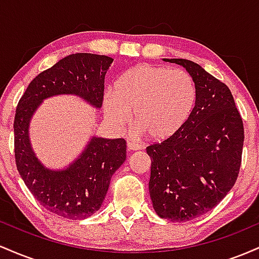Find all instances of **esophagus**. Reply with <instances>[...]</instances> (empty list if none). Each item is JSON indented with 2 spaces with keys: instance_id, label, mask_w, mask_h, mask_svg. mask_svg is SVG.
<instances>
[{
  "instance_id": "esophagus-1",
  "label": "esophagus",
  "mask_w": 259,
  "mask_h": 259,
  "mask_svg": "<svg viewBox=\"0 0 259 259\" xmlns=\"http://www.w3.org/2000/svg\"><path fill=\"white\" fill-rule=\"evenodd\" d=\"M142 146L138 142L135 141H129L127 142V150L129 151H138V150H141Z\"/></svg>"
}]
</instances>
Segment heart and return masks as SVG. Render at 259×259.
I'll return each instance as SVG.
<instances>
[{"label":"heart","instance_id":"heart-1","mask_svg":"<svg viewBox=\"0 0 259 259\" xmlns=\"http://www.w3.org/2000/svg\"><path fill=\"white\" fill-rule=\"evenodd\" d=\"M197 89L185 70L164 65L140 64L115 81L103 108L111 123L120 125L134 113L138 132L153 141L174 136L191 117Z\"/></svg>","mask_w":259,"mask_h":259}]
</instances>
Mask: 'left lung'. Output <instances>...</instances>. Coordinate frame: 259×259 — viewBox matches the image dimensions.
<instances>
[{"instance_id":"obj_1","label":"left lung","mask_w":259,"mask_h":259,"mask_svg":"<svg viewBox=\"0 0 259 259\" xmlns=\"http://www.w3.org/2000/svg\"><path fill=\"white\" fill-rule=\"evenodd\" d=\"M186 68L197 89L191 117L174 136L146 148L148 189L160 218L187 222L221 202L241 167L242 118L224 82L187 59H164Z\"/></svg>"}]
</instances>
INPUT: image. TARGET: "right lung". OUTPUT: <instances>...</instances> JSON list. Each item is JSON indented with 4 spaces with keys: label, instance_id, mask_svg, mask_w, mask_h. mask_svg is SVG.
I'll return each instance as SVG.
<instances>
[{
    "label": "right lung",
    "instance_id": "add662e5",
    "mask_svg": "<svg viewBox=\"0 0 259 259\" xmlns=\"http://www.w3.org/2000/svg\"><path fill=\"white\" fill-rule=\"evenodd\" d=\"M111 57L75 53L40 73L28 88L14 117V157L23 181L44 208L68 219H85L100 209L112 175L126 158L124 139L92 138L84 152L64 170L45 168L29 142V121L47 97L78 95L100 108Z\"/></svg>",
    "mask_w": 259,
    "mask_h": 259
}]
</instances>
